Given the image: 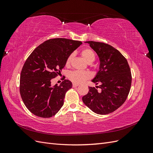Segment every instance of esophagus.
<instances>
[{"mask_svg":"<svg viewBox=\"0 0 153 153\" xmlns=\"http://www.w3.org/2000/svg\"><path fill=\"white\" fill-rule=\"evenodd\" d=\"M78 85H79L77 84H73V87H78Z\"/></svg>","mask_w":153,"mask_h":153,"instance_id":"esophagus-1","label":"esophagus"}]
</instances>
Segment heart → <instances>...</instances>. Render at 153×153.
Returning <instances> with one entry per match:
<instances>
[{
    "instance_id": "b5f03b06",
    "label": "heart",
    "mask_w": 153,
    "mask_h": 153,
    "mask_svg": "<svg viewBox=\"0 0 153 153\" xmlns=\"http://www.w3.org/2000/svg\"><path fill=\"white\" fill-rule=\"evenodd\" d=\"M81 55L85 62L88 64H91L94 61L95 55L93 51L90 48H85L81 51ZM73 57V55L71 54L68 57L66 61V66L69 67L70 66L71 62ZM91 75L89 72L82 71H72L68 74V78L71 82L75 83V84H79L84 82L87 79H89Z\"/></svg>"
}]
</instances>
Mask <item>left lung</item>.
<instances>
[{
	"instance_id": "obj_1",
	"label": "left lung",
	"mask_w": 153,
	"mask_h": 153,
	"mask_svg": "<svg viewBox=\"0 0 153 153\" xmlns=\"http://www.w3.org/2000/svg\"><path fill=\"white\" fill-rule=\"evenodd\" d=\"M98 55L99 71L92 82L101 89L89 87L82 101L94 112L100 115L112 113L126 101L131 85V73L126 59L112 46L96 41H86Z\"/></svg>"
}]
</instances>
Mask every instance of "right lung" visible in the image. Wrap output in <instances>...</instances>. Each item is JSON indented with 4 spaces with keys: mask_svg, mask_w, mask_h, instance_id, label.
I'll use <instances>...</instances> for the list:
<instances>
[{
    "mask_svg": "<svg viewBox=\"0 0 153 153\" xmlns=\"http://www.w3.org/2000/svg\"><path fill=\"white\" fill-rule=\"evenodd\" d=\"M82 43L66 38L50 39L34 50L22 69L20 92L24 103L36 116L49 118L64 105L72 83L64 80L59 85L51 81L61 73L71 53Z\"/></svg>",
    "mask_w": 153,
    "mask_h": 153,
    "instance_id": "add662e5",
    "label": "right lung"
}]
</instances>
